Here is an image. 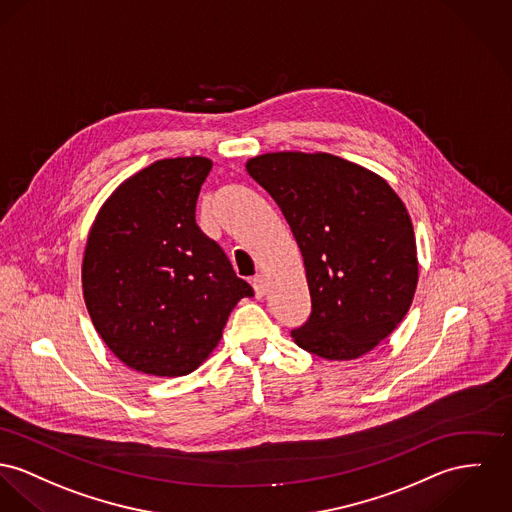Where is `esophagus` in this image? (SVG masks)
<instances>
[{
    "instance_id": "1",
    "label": "esophagus",
    "mask_w": 512,
    "mask_h": 512,
    "mask_svg": "<svg viewBox=\"0 0 512 512\" xmlns=\"http://www.w3.org/2000/svg\"><path fill=\"white\" fill-rule=\"evenodd\" d=\"M251 284H253V290H255V296H257V298H263V296H265V290H267V286H265V280H263V276H261V275L253 276V280H251Z\"/></svg>"
}]
</instances>
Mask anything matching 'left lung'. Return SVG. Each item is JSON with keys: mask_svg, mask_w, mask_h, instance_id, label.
Returning a JSON list of instances; mask_svg holds the SVG:
<instances>
[{"mask_svg": "<svg viewBox=\"0 0 512 512\" xmlns=\"http://www.w3.org/2000/svg\"><path fill=\"white\" fill-rule=\"evenodd\" d=\"M245 169L278 204L304 257L312 314L292 329L296 345L327 360L370 353L417 288V245L401 198L376 173L331 154H263Z\"/></svg>", "mask_w": 512, "mask_h": 512, "instance_id": "left-lung-1", "label": "left lung"}]
</instances>
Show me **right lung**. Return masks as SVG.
<instances>
[{
    "label": "right lung",
    "mask_w": 512,
    "mask_h": 512,
    "mask_svg": "<svg viewBox=\"0 0 512 512\" xmlns=\"http://www.w3.org/2000/svg\"><path fill=\"white\" fill-rule=\"evenodd\" d=\"M208 158L159 159L101 206L81 284L91 321L120 362L152 376L197 370L253 288L197 224Z\"/></svg>",
    "instance_id": "obj_1"
}]
</instances>
